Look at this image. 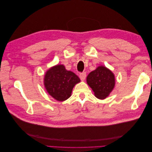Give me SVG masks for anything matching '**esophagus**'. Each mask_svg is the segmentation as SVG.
<instances>
[{
    "instance_id": "esophagus-1",
    "label": "esophagus",
    "mask_w": 152,
    "mask_h": 152,
    "mask_svg": "<svg viewBox=\"0 0 152 152\" xmlns=\"http://www.w3.org/2000/svg\"><path fill=\"white\" fill-rule=\"evenodd\" d=\"M86 72H82L80 73L79 75V77L81 80H84V79H86Z\"/></svg>"
}]
</instances>
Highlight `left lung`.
I'll return each instance as SVG.
<instances>
[{"label":"left lung","instance_id":"8db88e82","mask_svg":"<svg viewBox=\"0 0 152 152\" xmlns=\"http://www.w3.org/2000/svg\"><path fill=\"white\" fill-rule=\"evenodd\" d=\"M87 83L94 91L96 98L103 99L113 89L115 77L108 68L101 66L89 73L87 77Z\"/></svg>","mask_w":152,"mask_h":152}]
</instances>
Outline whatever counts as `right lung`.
I'll return each instance as SVG.
<instances>
[{
	"label": "right lung",
	"mask_w": 152,
	"mask_h": 152,
	"mask_svg": "<svg viewBox=\"0 0 152 152\" xmlns=\"http://www.w3.org/2000/svg\"><path fill=\"white\" fill-rule=\"evenodd\" d=\"M80 80L71 71H67L62 65H56L46 72L44 85L48 93L59 102L70 97L73 87Z\"/></svg>",
	"instance_id": "right-lung-1"
}]
</instances>
